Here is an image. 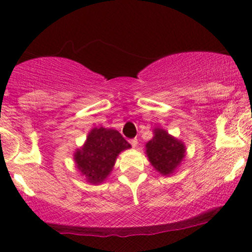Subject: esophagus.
Returning <instances> with one entry per match:
<instances>
[{
    "instance_id": "esophagus-1",
    "label": "esophagus",
    "mask_w": 252,
    "mask_h": 252,
    "mask_svg": "<svg viewBox=\"0 0 252 252\" xmlns=\"http://www.w3.org/2000/svg\"><path fill=\"white\" fill-rule=\"evenodd\" d=\"M129 143L130 144H131L132 145V147H137V143H138V142H137V139H136V138H134V139H130V141H129Z\"/></svg>"
}]
</instances>
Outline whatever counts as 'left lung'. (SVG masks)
<instances>
[{
  "label": "left lung",
  "mask_w": 252,
  "mask_h": 252,
  "mask_svg": "<svg viewBox=\"0 0 252 252\" xmlns=\"http://www.w3.org/2000/svg\"><path fill=\"white\" fill-rule=\"evenodd\" d=\"M145 149L151 165L163 176L172 174L186 156L183 142L159 128L154 130V137L145 145Z\"/></svg>",
  "instance_id": "left-lung-1"
}]
</instances>
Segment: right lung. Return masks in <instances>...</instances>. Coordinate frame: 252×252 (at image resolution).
I'll list each match as a JSON object with an SVG mask.
<instances>
[{
	"instance_id": "right-lung-1",
	"label": "right lung",
	"mask_w": 252,
	"mask_h": 252,
	"mask_svg": "<svg viewBox=\"0 0 252 252\" xmlns=\"http://www.w3.org/2000/svg\"><path fill=\"white\" fill-rule=\"evenodd\" d=\"M131 148L114 129L94 128L87 141L74 155L78 171L93 184L101 183L113 170L118 154Z\"/></svg>"
}]
</instances>
